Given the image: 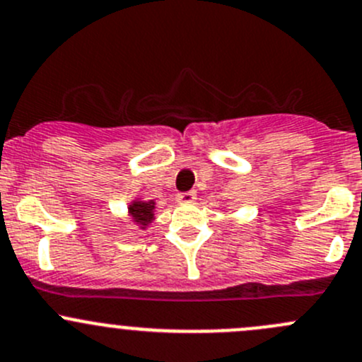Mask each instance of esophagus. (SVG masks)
Instances as JSON below:
<instances>
[{"instance_id": "esophagus-1", "label": "esophagus", "mask_w": 362, "mask_h": 362, "mask_svg": "<svg viewBox=\"0 0 362 362\" xmlns=\"http://www.w3.org/2000/svg\"><path fill=\"white\" fill-rule=\"evenodd\" d=\"M195 199H197L195 192H185V193H180V195H177V202H181V204H193L195 202Z\"/></svg>"}]
</instances>
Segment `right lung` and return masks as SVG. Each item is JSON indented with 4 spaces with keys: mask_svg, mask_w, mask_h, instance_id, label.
Returning <instances> with one entry per match:
<instances>
[{
    "mask_svg": "<svg viewBox=\"0 0 362 362\" xmlns=\"http://www.w3.org/2000/svg\"><path fill=\"white\" fill-rule=\"evenodd\" d=\"M129 216L141 230H144L155 219V202L141 199L134 200L129 206Z\"/></svg>",
    "mask_w": 362,
    "mask_h": 362,
    "instance_id": "obj_1",
    "label": "right lung"
}]
</instances>
